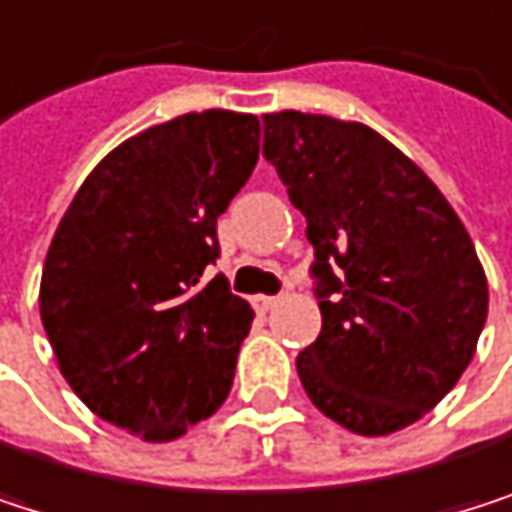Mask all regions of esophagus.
Listing matches in <instances>:
<instances>
[{"label": "esophagus", "mask_w": 512, "mask_h": 512, "mask_svg": "<svg viewBox=\"0 0 512 512\" xmlns=\"http://www.w3.org/2000/svg\"><path fill=\"white\" fill-rule=\"evenodd\" d=\"M279 306V297H254V309L258 312H273Z\"/></svg>", "instance_id": "esophagus-1"}]
</instances>
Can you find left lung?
I'll list each match as a JSON object with an SVG mask.
<instances>
[{
	"instance_id": "obj_1",
	"label": "left lung",
	"mask_w": 512,
	"mask_h": 512,
	"mask_svg": "<svg viewBox=\"0 0 512 512\" xmlns=\"http://www.w3.org/2000/svg\"><path fill=\"white\" fill-rule=\"evenodd\" d=\"M264 155L315 245L324 327L297 357L306 396L366 438L417 423L468 369L489 312L462 218L363 122L264 113Z\"/></svg>"
}]
</instances>
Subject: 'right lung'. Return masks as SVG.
Listing matches in <instances>:
<instances>
[{
  "mask_svg": "<svg viewBox=\"0 0 512 512\" xmlns=\"http://www.w3.org/2000/svg\"><path fill=\"white\" fill-rule=\"evenodd\" d=\"M258 152V116L182 113L110 149L53 233L38 306L56 366L140 441L182 438L230 393L254 312L203 270Z\"/></svg>",
  "mask_w": 512,
  "mask_h": 512,
  "instance_id": "1",
  "label": "right lung"
}]
</instances>
